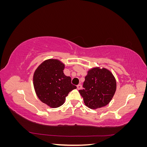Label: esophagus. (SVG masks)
<instances>
[{
    "instance_id": "1",
    "label": "esophagus",
    "mask_w": 147,
    "mask_h": 147,
    "mask_svg": "<svg viewBox=\"0 0 147 147\" xmlns=\"http://www.w3.org/2000/svg\"><path fill=\"white\" fill-rule=\"evenodd\" d=\"M77 87L78 90H80V89H81L82 87V85L81 84H78V85L77 86Z\"/></svg>"
}]
</instances>
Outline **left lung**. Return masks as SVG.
Returning a JSON list of instances; mask_svg holds the SVG:
<instances>
[{"instance_id":"8db88e82","label":"left lung","mask_w":147,"mask_h":147,"mask_svg":"<svg viewBox=\"0 0 147 147\" xmlns=\"http://www.w3.org/2000/svg\"><path fill=\"white\" fill-rule=\"evenodd\" d=\"M82 90H79L85 105L96 109L107 105L113 97L117 83L113 74L106 69L88 71Z\"/></svg>"}]
</instances>
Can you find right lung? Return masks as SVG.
Instances as JSON below:
<instances>
[{"instance_id":"1","label":"right lung","mask_w":147,"mask_h":147,"mask_svg":"<svg viewBox=\"0 0 147 147\" xmlns=\"http://www.w3.org/2000/svg\"><path fill=\"white\" fill-rule=\"evenodd\" d=\"M64 64L58 60L44 61L35 70L34 86L35 92L42 102L50 107L63 105L70 91L77 86L71 83V78L63 72Z\"/></svg>"}]
</instances>
